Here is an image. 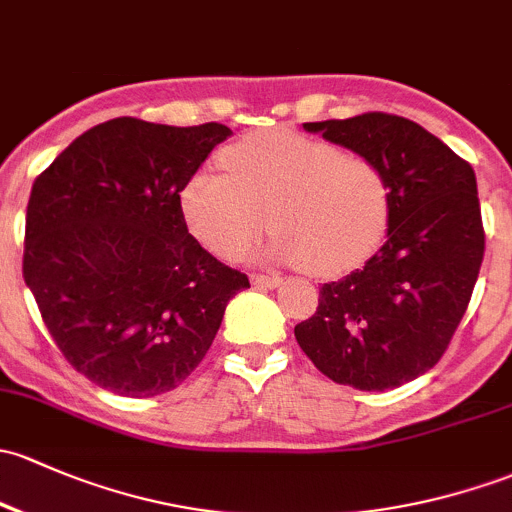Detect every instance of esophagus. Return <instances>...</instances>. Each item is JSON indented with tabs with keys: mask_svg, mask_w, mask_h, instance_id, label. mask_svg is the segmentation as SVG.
Instances as JSON below:
<instances>
[{
	"mask_svg": "<svg viewBox=\"0 0 512 512\" xmlns=\"http://www.w3.org/2000/svg\"><path fill=\"white\" fill-rule=\"evenodd\" d=\"M250 282L255 284V287H260V289H274V287H279V282H282V279H279L277 274H260V272H255L250 277Z\"/></svg>",
	"mask_w": 512,
	"mask_h": 512,
	"instance_id": "esophagus-1",
	"label": "esophagus"
}]
</instances>
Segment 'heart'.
<instances>
[{
    "label": "heart",
    "mask_w": 512,
    "mask_h": 512,
    "mask_svg": "<svg viewBox=\"0 0 512 512\" xmlns=\"http://www.w3.org/2000/svg\"><path fill=\"white\" fill-rule=\"evenodd\" d=\"M220 166L225 174L196 171L179 193L188 230L218 255H240L270 220L274 255L331 277L358 267L383 240L390 188L368 154L267 129L225 147Z\"/></svg>",
    "instance_id": "1"
}]
</instances>
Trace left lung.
<instances>
[{
    "mask_svg": "<svg viewBox=\"0 0 512 512\" xmlns=\"http://www.w3.org/2000/svg\"><path fill=\"white\" fill-rule=\"evenodd\" d=\"M304 129L378 161L390 218L385 245L365 267L324 284L294 336L333 383L400 387L439 363L476 287L486 250L476 174L417 122L387 112Z\"/></svg>",
    "mask_w": 512,
    "mask_h": 512,
    "instance_id": "obj_1",
    "label": "left lung"
}]
</instances>
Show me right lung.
I'll use <instances>...</instances> for the list:
<instances>
[{
    "label": "right lung",
    "mask_w": 512,
    "mask_h": 512,
    "mask_svg": "<svg viewBox=\"0 0 512 512\" xmlns=\"http://www.w3.org/2000/svg\"><path fill=\"white\" fill-rule=\"evenodd\" d=\"M230 129L117 117L80 134L36 176L24 282L63 358L102 390L154 397L211 348L247 274L186 228L181 186Z\"/></svg>",
    "instance_id": "1"
}]
</instances>
